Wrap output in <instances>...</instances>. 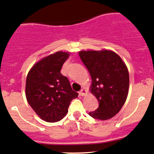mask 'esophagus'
I'll use <instances>...</instances> for the list:
<instances>
[{"label": "esophagus", "instance_id": "1", "mask_svg": "<svg viewBox=\"0 0 154 154\" xmlns=\"http://www.w3.org/2000/svg\"><path fill=\"white\" fill-rule=\"evenodd\" d=\"M87 90H85V89H82V90H80V92H79V95H81V96H84V95H85L86 94H87Z\"/></svg>", "mask_w": 154, "mask_h": 154}]
</instances>
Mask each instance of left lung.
Instances as JSON below:
<instances>
[{
  "mask_svg": "<svg viewBox=\"0 0 154 154\" xmlns=\"http://www.w3.org/2000/svg\"><path fill=\"white\" fill-rule=\"evenodd\" d=\"M79 57L92 78L90 91L99 106L89 115L106 120L117 115L126 100L129 74L121 58L112 51H82Z\"/></svg>",
  "mask_w": 154,
  "mask_h": 154,
  "instance_id": "1",
  "label": "left lung"
}]
</instances>
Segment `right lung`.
Masks as SVG:
<instances>
[{
	"label": "right lung",
	"mask_w": 154,
	"mask_h": 154,
	"mask_svg": "<svg viewBox=\"0 0 154 154\" xmlns=\"http://www.w3.org/2000/svg\"><path fill=\"white\" fill-rule=\"evenodd\" d=\"M70 54L62 51L51 54L34 64L28 73L26 95L28 103L42 120L54 123L68 112L71 100L79 94L61 69Z\"/></svg>",
	"instance_id": "obj_1"
}]
</instances>
